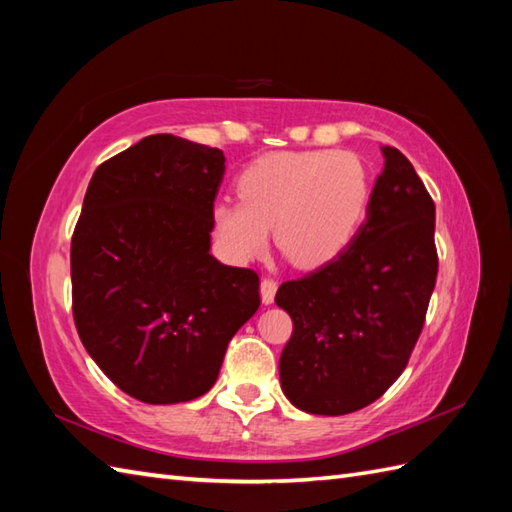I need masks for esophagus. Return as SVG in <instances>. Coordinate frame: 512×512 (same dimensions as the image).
I'll use <instances>...</instances> for the list:
<instances>
[{
  "mask_svg": "<svg viewBox=\"0 0 512 512\" xmlns=\"http://www.w3.org/2000/svg\"><path fill=\"white\" fill-rule=\"evenodd\" d=\"M259 292H262V303H264V306H270V303L275 301L277 281L270 279V277H264L262 279V288H259Z\"/></svg>",
  "mask_w": 512,
  "mask_h": 512,
  "instance_id": "esophagus-1",
  "label": "esophagus"
}]
</instances>
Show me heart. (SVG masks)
<instances>
[{"instance_id": "b5f03b06", "label": "heart", "mask_w": 512, "mask_h": 512, "mask_svg": "<svg viewBox=\"0 0 512 512\" xmlns=\"http://www.w3.org/2000/svg\"><path fill=\"white\" fill-rule=\"evenodd\" d=\"M239 202L211 209L217 246L248 264L275 242L292 264L319 268L352 244L369 202V176L347 151H275L257 158L237 180Z\"/></svg>"}]
</instances>
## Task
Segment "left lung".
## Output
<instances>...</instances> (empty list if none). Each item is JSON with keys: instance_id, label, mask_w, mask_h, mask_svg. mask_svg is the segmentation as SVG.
<instances>
[{"instance_id": "8db88e82", "label": "left lung", "mask_w": 512, "mask_h": 512, "mask_svg": "<svg viewBox=\"0 0 512 512\" xmlns=\"http://www.w3.org/2000/svg\"><path fill=\"white\" fill-rule=\"evenodd\" d=\"M380 151L385 167L352 244L275 297L295 325L279 358L281 389L317 416H343L385 394L407 367L436 288V206L396 147Z\"/></svg>"}]
</instances>
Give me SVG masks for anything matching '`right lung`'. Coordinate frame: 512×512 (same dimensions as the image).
Returning a JSON list of instances; mask_svg holds the SVG:
<instances>
[{"instance_id":"right-lung-1","label":"right lung","mask_w":512,"mask_h":512,"mask_svg":"<svg viewBox=\"0 0 512 512\" xmlns=\"http://www.w3.org/2000/svg\"><path fill=\"white\" fill-rule=\"evenodd\" d=\"M224 151L147 136L94 171L70 250L81 343L147 405L206 394L228 341L259 308V277L211 250Z\"/></svg>"}]
</instances>
